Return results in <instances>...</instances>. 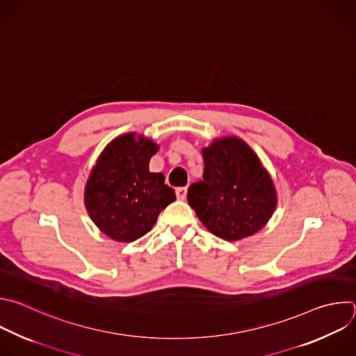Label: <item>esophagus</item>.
I'll return each instance as SVG.
<instances>
[{"instance_id": "34e87169", "label": "esophagus", "mask_w": 356, "mask_h": 356, "mask_svg": "<svg viewBox=\"0 0 356 356\" xmlns=\"http://www.w3.org/2000/svg\"><path fill=\"white\" fill-rule=\"evenodd\" d=\"M175 193H177V197H178L179 200H185V199H186L188 189H186V186H181V188H177Z\"/></svg>"}]
</instances>
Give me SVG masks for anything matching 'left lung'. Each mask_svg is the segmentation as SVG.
Wrapping results in <instances>:
<instances>
[{
    "label": "left lung",
    "instance_id": "8db88e82",
    "mask_svg": "<svg viewBox=\"0 0 356 356\" xmlns=\"http://www.w3.org/2000/svg\"><path fill=\"white\" fill-rule=\"evenodd\" d=\"M203 178L188 189V203L215 236L236 241L261 230L276 206L273 182L257 154L237 137L203 149Z\"/></svg>",
    "mask_w": 356,
    "mask_h": 356
}]
</instances>
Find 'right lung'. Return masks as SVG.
Returning <instances> with one entry per match:
<instances>
[{"mask_svg": "<svg viewBox=\"0 0 356 356\" xmlns=\"http://www.w3.org/2000/svg\"><path fill=\"white\" fill-rule=\"evenodd\" d=\"M159 147L133 133L104 150L86 186V206L94 223L112 240L129 243L152 230L160 211L175 200L161 172L149 163Z\"/></svg>", "mask_w": 356, "mask_h": 356, "instance_id": "obj_1", "label": "right lung"}]
</instances>
